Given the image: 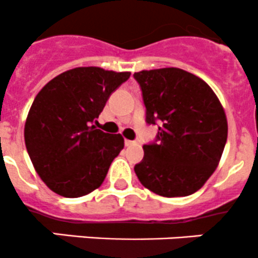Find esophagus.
<instances>
[{
    "label": "esophagus",
    "instance_id": "obj_1",
    "mask_svg": "<svg viewBox=\"0 0 258 258\" xmlns=\"http://www.w3.org/2000/svg\"><path fill=\"white\" fill-rule=\"evenodd\" d=\"M135 144H137V142H134V140L125 139V145H126V147H132V145H135Z\"/></svg>",
    "mask_w": 258,
    "mask_h": 258
}]
</instances>
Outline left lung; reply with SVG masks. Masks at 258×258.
Masks as SVG:
<instances>
[{
	"label": "left lung",
	"mask_w": 258,
	"mask_h": 258,
	"mask_svg": "<svg viewBox=\"0 0 258 258\" xmlns=\"http://www.w3.org/2000/svg\"><path fill=\"white\" fill-rule=\"evenodd\" d=\"M147 123L159 121L158 142L145 144L134 167L145 188L162 197H185L205 185L221 160L228 125L224 109L206 81L178 68L134 74Z\"/></svg>",
	"instance_id": "obj_1"
}]
</instances>
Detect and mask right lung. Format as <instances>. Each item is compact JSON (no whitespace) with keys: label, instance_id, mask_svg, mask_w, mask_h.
Listing matches in <instances>:
<instances>
[{"label":"right lung","instance_id":"obj_1","mask_svg":"<svg viewBox=\"0 0 258 258\" xmlns=\"http://www.w3.org/2000/svg\"><path fill=\"white\" fill-rule=\"evenodd\" d=\"M129 76V71L75 68L48 81L36 95L25 123V144L36 173L56 195L83 197L104 182L124 138L93 123Z\"/></svg>","mask_w":258,"mask_h":258}]
</instances>
